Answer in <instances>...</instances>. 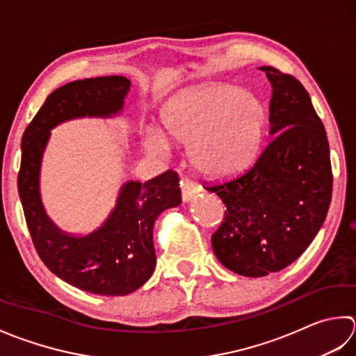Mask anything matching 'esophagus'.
Returning a JSON list of instances; mask_svg holds the SVG:
<instances>
[{
    "mask_svg": "<svg viewBox=\"0 0 356 356\" xmlns=\"http://www.w3.org/2000/svg\"><path fill=\"white\" fill-rule=\"evenodd\" d=\"M179 187H181V198H183L184 202H188L195 197V195L201 192V187L197 183H193V181H191V179L181 181Z\"/></svg>",
    "mask_w": 356,
    "mask_h": 356,
    "instance_id": "34e87169",
    "label": "esophagus"
}]
</instances>
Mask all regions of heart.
<instances>
[{
  "label": "heart",
  "mask_w": 356,
  "mask_h": 356,
  "mask_svg": "<svg viewBox=\"0 0 356 356\" xmlns=\"http://www.w3.org/2000/svg\"><path fill=\"white\" fill-rule=\"evenodd\" d=\"M266 106L255 93L235 86H210L188 92L161 115V132L146 129L143 143L163 152L165 140L188 146L193 168L210 177H227L255 159L266 129Z\"/></svg>",
  "instance_id": "b5f03b06"
}]
</instances>
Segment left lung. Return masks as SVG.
I'll return each instance as SVG.
<instances>
[{"mask_svg": "<svg viewBox=\"0 0 356 356\" xmlns=\"http://www.w3.org/2000/svg\"><path fill=\"white\" fill-rule=\"evenodd\" d=\"M272 86L267 146L249 169L206 184L226 204L212 236L220 263L243 277L280 272L314 241L332 200L327 136L298 79L264 66Z\"/></svg>", "mask_w": 356, "mask_h": 356, "instance_id": "8db88e82", "label": "left lung"}]
</instances>
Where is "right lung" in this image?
Instances as JSON below:
<instances>
[{
	"instance_id": "1",
	"label": "right lung",
	"mask_w": 356,
	"mask_h": 356,
	"mask_svg": "<svg viewBox=\"0 0 356 356\" xmlns=\"http://www.w3.org/2000/svg\"><path fill=\"white\" fill-rule=\"evenodd\" d=\"M126 76L72 81L47 97L21 140L18 193L36 252L58 278L84 292L122 296L135 292L156 266L154 224L159 213L181 204L179 178L173 170L147 183L126 181L115 207L99 227L75 235L50 220L41 200L40 177L50 130L76 118L121 115L130 90Z\"/></svg>"
}]
</instances>
